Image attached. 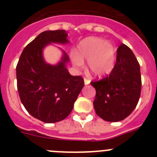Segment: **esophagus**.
<instances>
[{"mask_svg": "<svg viewBox=\"0 0 157 157\" xmlns=\"http://www.w3.org/2000/svg\"><path fill=\"white\" fill-rule=\"evenodd\" d=\"M90 80L86 78H84V83H85V85H88V84H90Z\"/></svg>", "mask_w": 157, "mask_h": 157, "instance_id": "1", "label": "esophagus"}]
</instances>
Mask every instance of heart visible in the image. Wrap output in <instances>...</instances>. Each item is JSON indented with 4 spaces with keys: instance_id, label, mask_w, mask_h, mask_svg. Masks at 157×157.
Listing matches in <instances>:
<instances>
[{
    "instance_id": "obj_1",
    "label": "heart",
    "mask_w": 157,
    "mask_h": 157,
    "mask_svg": "<svg viewBox=\"0 0 157 157\" xmlns=\"http://www.w3.org/2000/svg\"><path fill=\"white\" fill-rule=\"evenodd\" d=\"M72 63L77 68H82L83 60L88 61L92 74L102 77L109 74L116 63V48L112 44L99 37H88L79 43L77 54L71 55Z\"/></svg>"
}]
</instances>
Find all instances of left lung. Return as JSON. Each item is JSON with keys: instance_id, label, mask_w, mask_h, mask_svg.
Wrapping results in <instances>:
<instances>
[{"instance_id": "left-lung-1", "label": "left lung", "mask_w": 157, "mask_h": 157, "mask_svg": "<svg viewBox=\"0 0 157 157\" xmlns=\"http://www.w3.org/2000/svg\"><path fill=\"white\" fill-rule=\"evenodd\" d=\"M90 84L96 90L94 106L98 116L108 122L127 118L138 105L141 89L140 65L131 49L121 44L109 75Z\"/></svg>"}]
</instances>
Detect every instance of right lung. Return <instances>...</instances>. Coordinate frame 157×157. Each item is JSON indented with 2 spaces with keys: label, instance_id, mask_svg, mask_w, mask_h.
<instances>
[{
  "label": "right lung",
  "instance_id": "obj_1",
  "mask_svg": "<svg viewBox=\"0 0 157 157\" xmlns=\"http://www.w3.org/2000/svg\"><path fill=\"white\" fill-rule=\"evenodd\" d=\"M64 30H46L25 47L16 66L17 89L25 109L33 117L53 123L67 117L84 86L81 76H72L66 67L68 56L63 51L61 61L47 63L43 49L51 43H68Z\"/></svg>",
  "mask_w": 157,
  "mask_h": 157
}]
</instances>
